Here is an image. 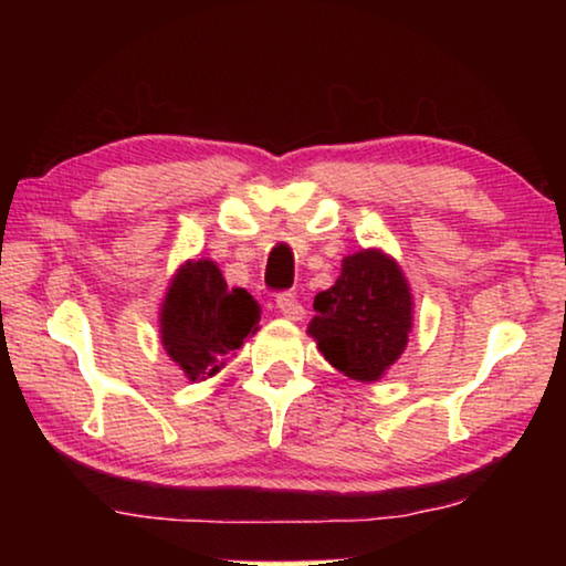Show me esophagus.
I'll use <instances>...</instances> for the list:
<instances>
[{
    "label": "esophagus",
    "mask_w": 566,
    "mask_h": 566,
    "mask_svg": "<svg viewBox=\"0 0 566 566\" xmlns=\"http://www.w3.org/2000/svg\"><path fill=\"white\" fill-rule=\"evenodd\" d=\"M275 306L285 319H304V306L293 291H283L275 296Z\"/></svg>",
    "instance_id": "34e87169"
}]
</instances>
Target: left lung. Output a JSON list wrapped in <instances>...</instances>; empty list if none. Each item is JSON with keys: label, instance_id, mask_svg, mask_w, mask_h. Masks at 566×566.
<instances>
[{"label": "left lung", "instance_id": "1", "mask_svg": "<svg viewBox=\"0 0 566 566\" xmlns=\"http://www.w3.org/2000/svg\"><path fill=\"white\" fill-rule=\"evenodd\" d=\"M308 332L324 358L355 381H376L405 353L412 296L391 258L363 250L343 260V273L314 298Z\"/></svg>", "mask_w": 566, "mask_h": 566}]
</instances>
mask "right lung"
Segmentation results:
<instances>
[{"instance_id": "obj_1", "label": "right lung", "mask_w": 566, "mask_h": 566, "mask_svg": "<svg viewBox=\"0 0 566 566\" xmlns=\"http://www.w3.org/2000/svg\"><path fill=\"white\" fill-rule=\"evenodd\" d=\"M258 324V301L244 289H227L211 260L182 265L161 304V343L190 381L219 374Z\"/></svg>"}]
</instances>
